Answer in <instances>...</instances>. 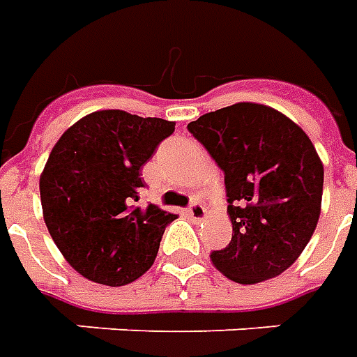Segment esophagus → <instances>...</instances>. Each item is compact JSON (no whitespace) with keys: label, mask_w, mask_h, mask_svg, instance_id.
Listing matches in <instances>:
<instances>
[{"label":"esophagus","mask_w":357,"mask_h":357,"mask_svg":"<svg viewBox=\"0 0 357 357\" xmlns=\"http://www.w3.org/2000/svg\"><path fill=\"white\" fill-rule=\"evenodd\" d=\"M187 216L191 218V220H195V222L204 220V218H206V208H204V204H201V202H193V204L187 208Z\"/></svg>","instance_id":"34e87169"}]
</instances>
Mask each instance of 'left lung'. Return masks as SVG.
Listing matches in <instances>:
<instances>
[{"instance_id": "8db88e82", "label": "left lung", "mask_w": 357, "mask_h": 357, "mask_svg": "<svg viewBox=\"0 0 357 357\" xmlns=\"http://www.w3.org/2000/svg\"><path fill=\"white\" fill-rule=\"evenodd\" d=\"M224 170L231 243L210 260L227 279L255 284L289 269L321 212L323 164L304 130L279 110L235 102L189 122Z\"/></svg>"}]
</instances>
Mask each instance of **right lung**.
<instances>
[{"instance_id":"obj_1","label":"right lung","mask_w":357,"mask_h":357,"mask_svg":"<svg viewBox=\"0 0 357 357\" xmlns=\"http://www.w3.org/2000/svg\"><path fill=\"white\" fill-rule=\"evenodd\" d=\"M174 130L162 118L97 110L55 143L40 176L43 220L66 262L89 281L122 287L155 262L178 216L137 204L141 168Z\"/></svg>"}]
</instances>
